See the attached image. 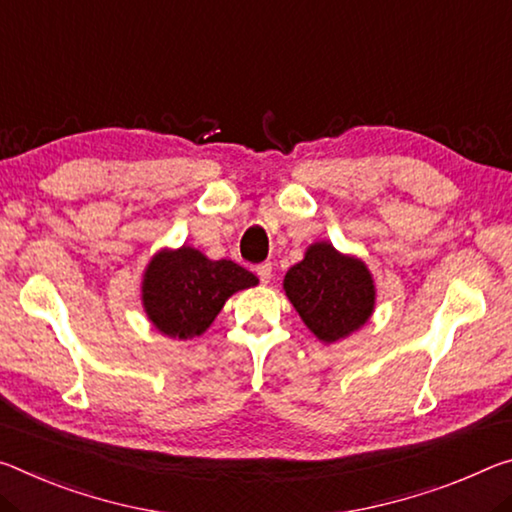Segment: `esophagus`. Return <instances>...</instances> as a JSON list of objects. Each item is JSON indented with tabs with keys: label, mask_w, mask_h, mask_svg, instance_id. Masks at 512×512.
I'll list each match as a JSON object with an SVG mask.
<instances>
[{
	"label": "esophagus",
	"mask_w": 512,
	"mask_h": 512,
	"mask_svg": "<svg viewBox=\"0 0 512 512\" xmlns=\"http://www.w3.org/2000/svg\"><path fill=\"white\" fill-rule=\"evenodd\" d=\"M257 278L262 280V285H269L271 278H273V266L266 262V264H259L257 266Z\"/></svg>",
	"instance_id": "1"
}]
</instances>
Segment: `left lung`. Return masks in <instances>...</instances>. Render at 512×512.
Returning <instances> with one entry per match:
<instances>
[{
  "instance_id": "8db88e82",
  "label": "left lung",
  "mask_w": 512,
  "mask_h": 512,
  "mask_svg": "<svg viewBox=\"0 0 512 512\" xmlns=\"http://www.w3.org/2000/svg\"><path fill=\"white\" fill-rule=\"evenodd\" d=\"M285 294L310 332L323 344L351 337L376 310V282L367 264L328 241L307 246L285 275Z\"/></svg>"
}]
</instances>
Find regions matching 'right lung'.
Returning a JSON list of instances; mask_svg holds the SVG:
<instances>
[{
  "label": "right lung",
  "mask_w": 512,
  "mask_h": 512,
  "mask_svg": "<svg viewBox=\"0 0 512 512\" xmlns=\"http://www.w3.org/2000/svg\"><path fill=\"white\" fill-rule=\"evenodd\" d=\"M257 282L230 259H209L191 246L161 248L143 271L141 303L161 335L186 342L212 326L227 298Z\"/></svg>",
  "instance_id": "1"
}]
</instances>
